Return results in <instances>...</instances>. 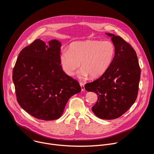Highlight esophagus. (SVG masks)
Segmentation results:
<instances>
[{"label": "esophagus", "mask_w": 154, "mask_h": 154, "mask_svg": "<svg viewBox=\"0 0 154 154\" xmlns=\"http://www.w3.org/2000/svg\"><path fill=\"white\" fill-rule=\"evenodd\" d=\"M80 85L81 86V89L82 91H84L85 90V84L83 82H80Z\"/></svg>", "instance_id": "34e87169"}]
</instances>
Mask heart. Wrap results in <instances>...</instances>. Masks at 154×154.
<instances>
[{"label":"heart","instance_id":"heart-1","mask_svg":"<svg viewBox=\"0 0 154 154\" xmlns=\"http://www.w3.org/2000/svg\"><path fill=\"white\" fill-rule=\"evenodd\" d=\"M115 46L109 41L85 40L72 42L69 51L63 50L60 62L64 72L73 76L80 67L81 78L88 75L93 79L102 75L110 66L115 55Z\"/></svg>","mask_w":154,"mask_h":154}]
</instances>
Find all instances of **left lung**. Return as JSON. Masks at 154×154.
I'll return each instance as SVG.
<instances>
[{
    "label": "left lung",
    "instance_id": "obj_1",
    "mask_svg": "<svg viewBox=\"0 0 154 154\" xmlns=\"http://www.w3.org/2000/svg\"><path fill=\"white\" fill-rule=\"evenodd\" d=\"M106 34L112 37L114 44V58L106 72L86 83L85 88L97 94V101L92 107L95 115L110 120L121 116L135 103L141 69L137 53L130 44L119 36Z\"/></svg>",
    "mask_w": 154,
    "mask_h": 154
}]
</instances>
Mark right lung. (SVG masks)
I'll return each mask as SVG.
<instances>
[{
  "label": "right lung",
  "mask_w": 154,
  "mask_h": 154,
  "mask_svg": "<svg viewBox=\"0 0 154 154\" xmlns=\"http://www.w3.org/2000/svg\"><path fill=\"white\" fill-rule=\"evenodd\" d=\"M60 46L56 39L46 46L37 39L20 52L13 68L17 101L38 119L60 118L69 99L82 90L78 81L63 71Z\"/></svg>",
  "instance_id": "add662e5"
}]
</instances>
